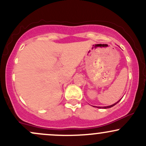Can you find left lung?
<instances>
[{
    "label": "left lung",
    "mask_w": 146,
    "mask_h": 146,
    "mask_svg": "<svg viewBox=\"0 0 146 146\" xmlns=\"http://www.w3.org/2000/svg\"><path fill=\"white\" fill-rule=\"evenodd\" d=\"M119 101H120V100H119ZM119 101H118V102H117V103L114 104H113V105H111V106H104V107H103V108H111V107H113V106H115V105H116L118 103V102H119ZM98 108H101V107H100V106H99Z\"/></svg>",
    "instance_id": "8db88e82"
}]
</instances>
